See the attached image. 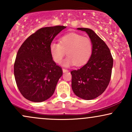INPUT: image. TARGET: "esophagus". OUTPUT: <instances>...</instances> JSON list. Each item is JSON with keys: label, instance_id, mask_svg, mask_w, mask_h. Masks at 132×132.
<instances>
[{"label": "esophagus", "instance_id": "34e87169", "mask_svg": "<svg viewBox=\"0 0 132 132\" xmlns=\"http://www.w3.org/2000/svg\"><path fill=\"white\" fill-rule=\"evenodd\" d=\"M63 72H68V70L66 69H64V68H63Z\"/></svg>", "mask_w": 132, "mask_h": 132}]
</instances>
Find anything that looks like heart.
Returning a JSON list of instances; mask_svg holds the SVG:
<instances>
[{"label":"heart","mask_w":132,"mask_h":132,"mask_svg":"<svg viewBox=\"0 0 132 132\" xmlns=\"http://www.w3.org/2000/svg\"><path fill=\"white\" fill-rule=\"evenodd\" d=\"M50 52L55 63L60 64L65 55L68 56L63 63L65 66L86 64L93 52V43L89 38L76 33H69L61 37L60 43L52 42Z\"/></svg>","instance_id":"heart-1"}]
</instances>
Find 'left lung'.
Here are the masks:
<instances>
[{"mask_svg":"<svg viewBox=\"0 0 132 132\" xmlns=\"http://www.w3.org/2000/svg\"><path fill=\"white\" fill-rule=\"evenodd\" d=\"M85 31L93 43V52L83 67L71 72L72 88L76 95L90 100L97 98L105 91L112 74L113 58L105 42L88 28H77Z\"/></svg>","mask_w":132,"mask_h":132,"instance_id":"8db88e82","label":"left lung"}]
</instances>
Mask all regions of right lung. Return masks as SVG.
Segmentation results:
<instances>
[{"label":"right lung","mask_w":132,"mask_h":132,"mask_svg":"<svg viewBox=\"0 0 132 132\" xmlns=\"http://www.w3.org/2000/svg\"><path fill=\"white\" fill-rule=\"evenodd\" d=\"M66 28H40L27 38L19 48L14 75L18 90L28 100L42 102L53 94L63 70L52 59L50 45L55 36Z\"/></svg>","instance_id":"right-lung-1"}]
</instances>
